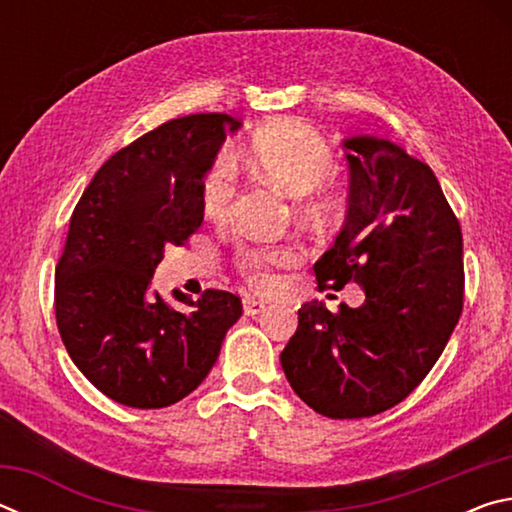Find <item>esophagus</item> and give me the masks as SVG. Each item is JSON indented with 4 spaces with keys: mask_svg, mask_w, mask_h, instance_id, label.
Instances as JSON below:
<instances>
[{
    "mask_svg": "<svg viewBox=\"0 0 512 512\" xmlns=\"http://www.w3.org/2000/svg\"><path fill=\"white\" fill-rule=\"evenodd\" d=\"M241 305H244V311L248 316H255V314H259V311H264L266 302L259 298H253V296H246L244 300H241Z\"/></svg>",
    "mask_w": 512,
    "mask_h": 512,
    "instance_id": "34e87169",
    "label": "esophagus"
}]
</instances>
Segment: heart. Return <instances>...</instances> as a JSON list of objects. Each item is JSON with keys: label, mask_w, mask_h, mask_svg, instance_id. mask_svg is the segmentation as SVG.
<instances>
[{"label": "heart", "mask_w": 512, "mask_h": 512, "mask_svg": "<svg viewBox=\"0 0 512 512\" xmlns=\"http://www.w3.org/2000/svg\"><path fill=\"white\" fill-rule=\"evenodd\" d=\"M246 160L257 173L271 180L289 196L300 198V212L314 223L332 221L341 210V198L316 189L336 169L334 153L314 128L296 119H282L257 131L246 149ZM235 196V173L225 160L212 162L198 183L203 214L212 221H223ZM300 262V250L291 244L241 248L237 266L257 289H268L275 282V268Z\"/></svg>", "instance_id": "obj_1"}]
</instances>
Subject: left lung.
<instances>
[{
  "label": "left lung",
  "instance_id": "left-lung-1",
  "mask_svg": "<svg viewBox=\"0 0 512 512\" xmlns=\"http://www.w3.org/2000/svg\"><path fill=\"white\" fill-rule=\"evenodd\" d=\"M348 214L314 264L320 287L357 282L359 307L311 300L280 361L302 402L334 420L400 404L443 354L463 311V235L429 164L375 135L343 140Z\"/></svg>",
  "mask_w": 512,
  "mask_h": 512
}]
</instances>
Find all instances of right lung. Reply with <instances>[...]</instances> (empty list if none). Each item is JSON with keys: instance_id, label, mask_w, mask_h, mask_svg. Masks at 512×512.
Returning a JSON list of instances; mask_svg holds the SVG:
<instances>
[{"instance_id": "right-lung-1", "label": "right lung", "mask_w": 512, "mask_h": 512, "mask_svg": "<svg viewBox=\"0 0 512 512\" xmlns=\"http://www.w3.org/2000/svg\"><path fill=\"white\" fill-rule=\"evenodd\" d=\"M239 126L221 112L171 119L112 155L76 205L56 266V323L76 368L110 400L180 402L241 316L228 291H173L178 307L151 291L164 248L201 228L198 183Z\"/></svg>"}]
</instances>
